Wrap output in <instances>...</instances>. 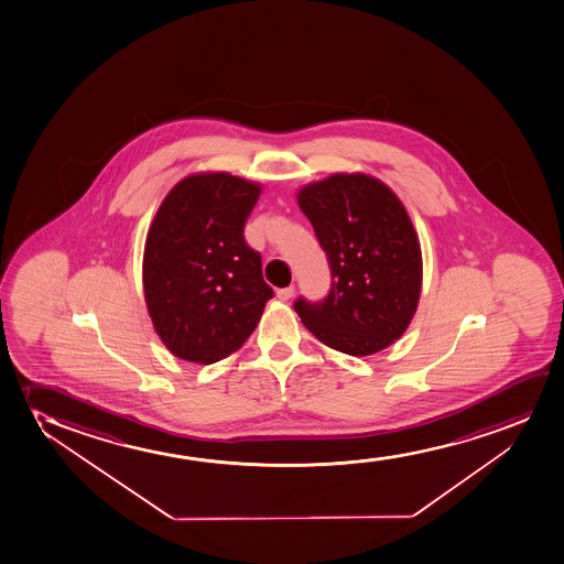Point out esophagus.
<instances>
[{
  "label": "esophagus",
  "instance_id": "obj_1",
  "mask_svg": "<svg viewBox=\"0 0 564 564\" xmlns=\"http://www.w3.org/2000/svg\"><path fill=\"white\" fill-rule=\"evenodd\" d=\"M294 294V286H285V289H279L278 291V299L279 301L286 302L291 296Z\"/></svg>",
  "mask_w": 564,
  "mask_h": 564
}]
</instances>
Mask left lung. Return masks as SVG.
Here are the masks:
<instances>
[{
	"mask_svg": "<svg viewBox=\"0 0 564 564\" xmlns=\"http://www.w3.org/2000/svg\"><path fill=\"white\" fill-rule=\"evenodd\" d=\"M330 268L329 294L294 301L317 340L348 356L394 343L415 314L423 279L417 234L400 198L366 174H335L299 191Z\"/></svg>",
	"mask_w": 564,
	"mask_h": 564,
	"instance_id": "1",
	"label": "left lung"
}]
</instances>
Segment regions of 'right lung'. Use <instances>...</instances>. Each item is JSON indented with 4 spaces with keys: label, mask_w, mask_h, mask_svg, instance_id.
Wrapping results in <instances>:
<instances>
[{
    "label": "right lung",
    "mask_w": 564,
    "mask_h": 564,
    "mask_svg": "<svg viewBox=\"0 0 564 564\" xmlns=\"http://www.w3.org/2000/svg\"><path fill=\"white\" fill-rule=\"evenodd\" d=\"M260 185L226 172L177 183L162 200L143 254L154 330L177 358L214 364L239 350L273 296L245 221Z\"/></svg>",
    "instance_id": "obj_1"
}]
</instances>
